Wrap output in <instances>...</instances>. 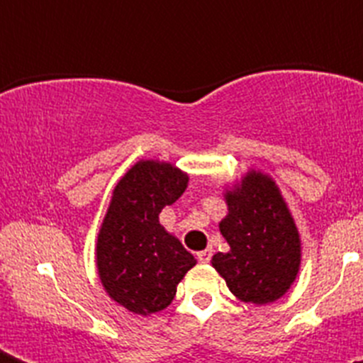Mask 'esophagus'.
I'll use <instances>...</instances> for the list:
<instances>
[{"label":"esophagus","instance_id":"obj_1","mask_svg":"<svg viewBox=\"0 0 363 363\" xmlns=\"http://www.w3.org/2000/svg\"><path fill=\"white\" fill-rule=\"evenodd\" d=\"M196 256H198V259H199V262H201V264H207V262H209V259H211V252H209V250H201V252H198V254H196Z\"/></svg>","mask_w":363,"mask_h":363}]
</instances>
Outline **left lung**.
I'll return each instance as SVG.
<instances>
[{
    "label": "left lung",
    "mask_w": 363,
    "mask_h": 363,
    "mask_svg": "<svg viewBox=\"0 0 363 363\" xmlns=\"http://www.w3.org/2000/svg\"><path fill=\"white\" fill-rule=\"evenodd\" d=\"M226 216L218 222L228 252L211 264L242 303L267 305L290 290L301 267V235L273 177L248 169L224 188Z\"/></svg>",
    "instance_id": "8db88e82"
}]
</instances>
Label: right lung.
I'll return each mask as SVG.
<instances>
[{"label": "right lung", "mask_w": 363, "mask_h": 363, "mask_svg": "<svg viewBox=\"0 0 363 363\" xmlns=\"http://www.w3.org/2000/svg\"><path fill=\"white\" fill-rule=\"evenodd\" d=\"M188 186L175 164L139 160L116 182L96 241L99 281L113 301L150 316L173 301L198 259L160 224V213Z\"/></svg>", "instance_id": "add662e5"}]
</instances>
